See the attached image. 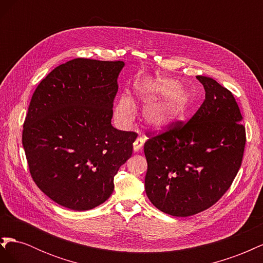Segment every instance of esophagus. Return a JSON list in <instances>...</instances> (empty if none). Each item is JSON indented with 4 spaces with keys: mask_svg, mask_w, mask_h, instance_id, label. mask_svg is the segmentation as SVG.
<instances>
[{
    "mask_svg": "<svg viewBox=\"0 0 263 263\" xmlns=\"http://www.w3.org/2000/svg\"><path fill=\"white\" fill-rule=\"evenodd\" d=\"M145 144V139L142 137H138L136 140L134 142V151L135 153H138V151L141 150L142 146Z\"/></svg>",
    "mask_w": 263,
    "mask_h": 263,
    "instance_id": "obj_1",
    "label": "esophagus"
}]
</instances>
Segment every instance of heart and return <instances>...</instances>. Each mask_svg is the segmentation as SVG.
<instances>
[{
	"label": "heart",
	"mask_w": 263,
	"mask_h": 263,
	"mask_svg": "<svg viewBox=\"0 0 263 263\" xmlns=\"http://www.w3.org/2000/svg\"><path fill=\"white\" fill-rule=\"evenodd\" d=\"M134 92L140 102L148 104L144 110L145 123L155 130H163L184 119L193 106V98L186 87L169 78L151 81H138ZM135 105L130 97L118 98L114 116L121 125H128L134 117Z\"/></svg>",
	"instance_id": "heart-1"
}]
</instances>
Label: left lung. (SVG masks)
<instances>
[{
  "mask_svg": "<svg viewBox=\"0 0 263 263\" xmlns=\"http://www.w3.org/2000/svg\"><path fill=\"white\" fill-rule=\"evenodd\" d=\"M205 100L185 124L178 122L145 142L147 196L158 210L186 217L210 209L239 170L246 129L233 93L197 76Z\"/></svg>",
  "mask_w": 263,
  "mask_h": 263,
  "instance_id": "8db88e82",
  "label": "left lung"
}]
</instances>
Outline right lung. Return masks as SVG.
<instances>
[{
	"mask_svg": "<svg viewBox=\"0 0 263 263\" xmlns=\"http://www.w3.org/2000/svg\"><path fill=\"white\" fill-rule=\"evenodd\" d=\"M123 61L77 58L54 68L31 97L23 127L30 176L57 204L87 211L113 193L134 132L112 126Z\"/></svg>",
	"mask_w": 263,
	"mask_h": 263,
	"instance_id": "right-lung-1",
	"label": "right lung"
}]
</instances>
